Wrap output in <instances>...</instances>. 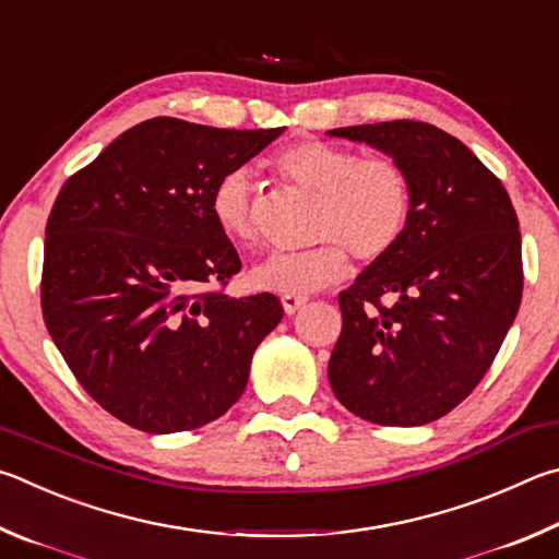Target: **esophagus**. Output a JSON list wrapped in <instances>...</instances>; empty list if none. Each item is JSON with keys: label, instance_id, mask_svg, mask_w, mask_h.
<instances>
[{"label": "esophagus", "instance_id": "esophagus-1", "mask_svg": "<svg viewBox=\"0 0 559 559\" xmlns=\"http://www.w3.org/2000/svg\"><path fill=\"white\" fill-rule=\"evenodd\" d=\"M307 305V297L299 295H285L282 297V307H285L287 314H297V311Z\"/></svg>", "mask_w": 559, "mask_h": 559}]
</instances>
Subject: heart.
I'll list each match as a JSON object with an SVG mask.
<instances>
[{"instance_id": "obj_1", "label": "heart", "mask_w": 559, "mask_h": 559, "mask_svg": "<svg viewBox=\"0 0 559 559\" xmlns=\"http://www.w3.org/2000/svg\"><path fill=\"white\" fill-rule=\"evenodd\" d=\"M272 164L287 183L319 195L314 238L324 242L260 262L250 274L258 289L307 297L346 277L348 252L373 262L403 238L413 211V183L393 156H364L348 146L305 140L274 154ZM254 189L258 183L248 166H233L211 191L213 221L240 248L258 242Z\"/></svg>"}]
</instances>
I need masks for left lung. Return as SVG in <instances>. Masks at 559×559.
Instances as JSON below:
<instances>
[{
    "label": "left lung",
    "instance_id": "8db88e82",
    "mask_svg": "<svg viewBox=\"0 0 559 559\" xmlns=\"http://www.w3.org/2000/svg\"><path fill=\"white\" fill-rule=\"evenodd\" d=\"M405 166L403 238L338 295L329 383L350 413L383 427L444 417L481 383L523 297L518 215L478 156L435 124L393 120L329 130Z\"/></svg>",
    "mask_w": 559,
    "mask_h": 559
}]
</instances>
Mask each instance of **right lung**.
Masks as SVG:
<instances>
[{"mask_svg":"<svg viewBox=\"0 0 559 559\" xmlns=\"http://www.w3.org/2000/svg\"><path fill=\"white\" fill-rule=\"evenodd\" d=\"M282 132L154 117L58 193L44 245L46 329L85 393L124 425L203 427L248 385L254 348L285 309L267 292L215 289L240 258L213 221L211 191Z\"/></svg>","mask_w":559,"mask_h":559,"instance_id":"obj_1","label":"right lung"}]
</instances>
